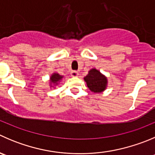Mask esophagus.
<instances>
[{"mask_svg": "<svg viewBox=\"0 0 155 155\" xmlns=\"http://www.w3.org/2000/svg\"><path fill=\"white\" fill-rule=\"evenodd\" d=\"M70 74H71L72 77H78L79 76V73L76 71H71Z\"/></svg>", "mask_w": 155, "mask_h": 155, "instance_id": "1", "label": "esophagus"}]
</instances>
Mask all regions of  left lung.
I'll list each match as a JSON object with an SVG mask.
<instances>
[{
  "label": "left lung",
  "instance_id": "left-lung-1",
  "mask_svg": "<svg viewBox=\"0 0 155 155\" xmlns=\"http://www.w3.org/2000/svg\"><path fill=\"white\" fill-rule=\"evenodd\" d=\"M87 86L94 93H101L107 86V79L99 70L93 68L88 71V75L84 77Z\"/></svg>",
  "mask_w": 155,
  "mask_h": 155
}]
</instances>
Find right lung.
I'll return each instance as SVG.
<instances>
[{
    "mask_svg": "<svg viewBox=\"0 0 155 155\" xmlns=\"http://www.w3.org/2000/svg\"><path fill=\"white\" fill-rule=\"evenodd\" d=\"M63 78H64V76H61V75L58 74V73H54L50 77V87L54 88L62 80Z\"/></svg>",
    "mask_w": 155,
    "mask_h": 155,
    "instance_id": "add662e5",
    "label": "right lung"
}]
</instances>
